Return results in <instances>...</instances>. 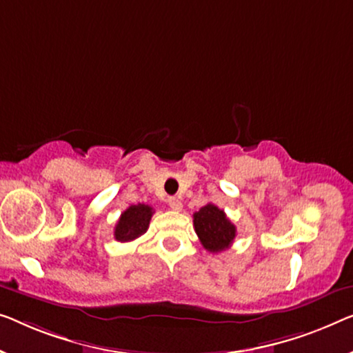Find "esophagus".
Segmentation results:
<instances>
[{"label":"esophagus","mask_w":353,"mask_h":353,"mask_svg":"<svg viewBox=\"0 0 353 353\" xmlns=\"http://www.w3.org/2000/svg\"><path fill=\"white\" fill-rule=\"evenodd\" d=\"M167 202H168V207H170L172 210H175V212H180L183 208L181 201H180V199H176V197H168Z\"/></svg>","instance_id":"esophagus-1"}]
</instances>
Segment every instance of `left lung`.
<instances>
[{
    "instance_id": "8db88e82",
    "label": "left lung",
    "mask_w": 353,
    "mask_h": 353,
    "mask_svg": "<svg viewBox=\"0 0 353 353\" xmlns=\"http://www.w3.org/2000/svg\"><path fill=\"white\" fill-rule=\"evenodd\" d=\"M194 229L203 248L212 253L231 247L237 234L236 226L229 221L226 213L213 203H207L194 213Z\"/></svg>"
}]
</instances>
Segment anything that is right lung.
I'll return each mask as SVG.
<instances>
[{
  "mask_svg": "<svg viewBox=\"0 0 353 353\" xmlns=\"http://www.w3.org/2000/svg\"><path fill=\"white\" fill-rule=\"evenodd\" d=\"M152 208L145 203L139 205H130L125 212H122L119 221L114 228V239L117 242H132L139 239L148 231L150 226Z\"/></svg>",
  "mask_w": 353,
  "mask_h": 353,
  "instance_id": "add662e5",
  "label": "right lung"
}]
</instances>
